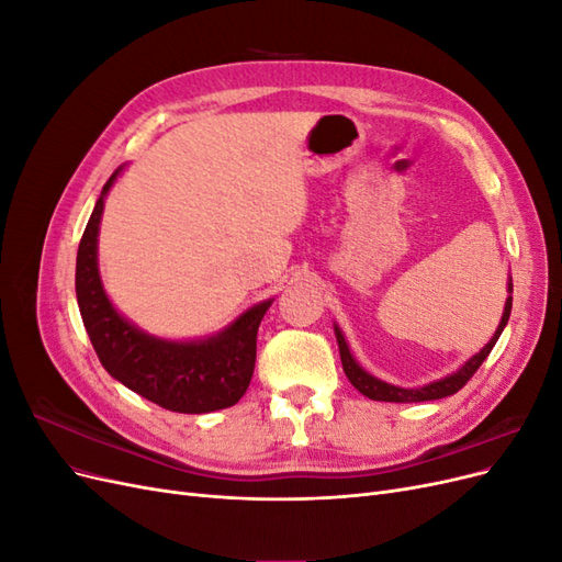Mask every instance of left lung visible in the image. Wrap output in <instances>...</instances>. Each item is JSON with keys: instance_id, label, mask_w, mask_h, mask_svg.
Instances as JSON below:
<instances>
[{"instance_id": "8db88e82", "label": "left lung", "mask_w": 562, "mask_h": 562, "mask_svg": "<svg viewBox=\"0 0 562 562\" xmlns=\"http://www.w3.org/2000/svg\"><path fill=\"white\" fill-rule=\"evenodd\" d=\"M512 293H514V283H512V279H508V297H506V304H504V314H502V321H499V326H497L495 335L490 337V342H487L479 353L471 356V359H469L462 368H459L457 372H452V375H448V378H443V380L429 382V384H424V386H417V389L394 386V384L382 382V380H378L375 375H370V372H366V370L359 366V361H356L353 356H351L349 345H347V339H345L342 330H339V328L335 326V337H337L339 359H342L345 375L349 378V382H351L356 389L361 391L363 396H368V398H372V401H386V403H419V401H438V398L452 396V394H457V391L462 389V386L473 378V372L481 368V363L490 356L492 347L497 345V339H499L504 326L508 323V316H512V302H514Z\"/></svg>"}]
</instances>
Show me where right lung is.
<instances>
[{"mask_svg": "<svg viewBox=\"0 0 562 562\" xmlns=\"http://www.w3.org/2000/svg\"><path fill=\"white\" fill-rule=\"evenodd\" d=\"M119 173L122 168L100 192L77 250V302L100 363L135 394L173 413L201 415L239 403L252 378L258 328L271 300L255 304L217 335L190 342L161 339L133 326L114 310L98 271L100 215Z\"/></svg>", "mask_w": 562, "mask_h": 562, "instance_id": "obj_1", "label": "right lung"}]
</instances>
